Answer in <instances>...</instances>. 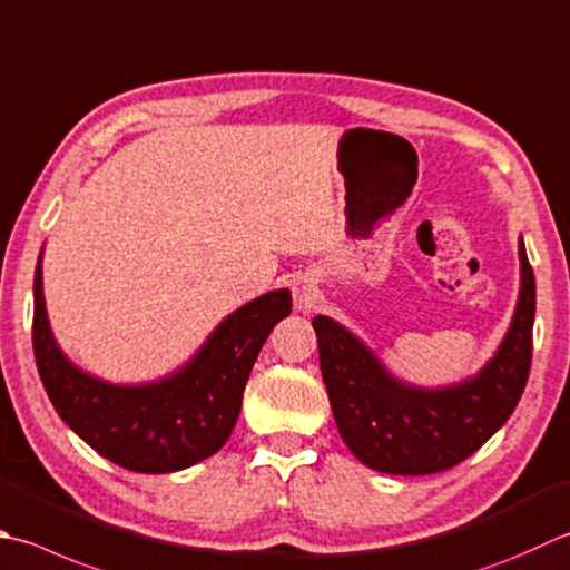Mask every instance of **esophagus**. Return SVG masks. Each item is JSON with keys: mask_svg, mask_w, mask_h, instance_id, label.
I'll return each instance as SVG.
<instances>
[{"mask_svg": "<svg viewBox=\"0 0 570 570\" xmlns=\"http://www.w3.org/2000/svg\"><path fill=\"white\" fill-rule=\"evenodd\" d=\"M292 292H294V304H296L298 311H308L318 298V286H316L314 278L306 276V274H301V276L294 278Z\"/></svg>", "mask_w": 570, "mask_h": 570, "instance_id": "esophagus-1", "label": "esophagus"}]
</instances>
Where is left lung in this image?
Masks as SVG:
<instances>
[{"mask_svg":"<svg viewBox=\"0 0 570 570\" xmlns=\"http://www.w3.org/2000/svg\"><path fill=\"white\" fill-rule=\"evenodd\" d=\"M519 262V301L504 341L482 371L452 385L400 381L338 321L314 318L333 417L343 442L365 466L403 476L444 472L474 454L509 420L529 381L537 314V282L523 239Z\"/></svg>","mask_w":570,"mask_h":570,"instance_id":"obj_1","label":"left lung"}]
</instances>
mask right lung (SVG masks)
Masks as SVG:
<instances>
[{"label": "right lung", "mask_w": 570, "mask_h": 570, "mask_svg": "<svg viewBox=\"0 0 570 570\" xmlns=\"http://www.w3.org/2000/svg\"><path fill=\"white\" fill-rule=\"evenodd\" d=\"M41 254L33 272V358L66 425L100 456L140 474L180 472L219 452L237 425L256 355L292 314V292L276 288L232 311L193 358L160 381L118 385L81 371L56 343Z\"/></svg>", "instance_id": "right-lung-1"}]
</instances>
